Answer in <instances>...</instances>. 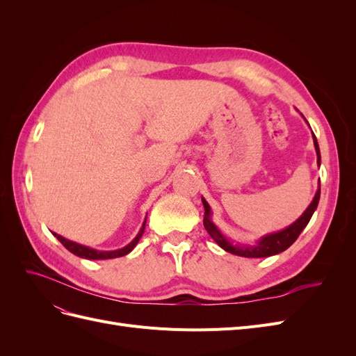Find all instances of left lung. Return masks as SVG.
Returning a JSON list of instances; mask_svg holds the SVG:
<instances>
[{
	"mask_svg": "<svg viewBox=\"0 0 356 356\" xmlns=\"http://www.w3.org/2000/svg\"><path fill=\"white\" fill-rule=\"evenodd\" d=\"M314 143H315L316 154H318V165H319L321 163V153H319V145H318L315 135H314ZM319 196H321V186L316 191L314 202L309 204V208L305 211V213L301 215V217L294 224H291L288 229H285L282 232L264 236V238L260 242H258L257 246H233L229 241H225L224 236L217 230V227H215L213 222L211 221V218H209L211 217V208H209L208 202L204 199H202L203 207H204L203 225H204V229H207V232L211 234V238L215 242H217L222 248V250H225L230 254L239 255V257H248V258L270 257V255H275V254H279V252L288 250V248L297 241L300 233L303 232V229L309 224L312 215H314V212L318 207V203H319Z\"/></svg>",
	"mask_w": 356,
	"mask_h": 356,
	"instance_id": "left-lung-1",
	"label": "left lung"
}]
</instances>
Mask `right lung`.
I'll return each mask as SVG.
<instances>
[{
    "label": "right lung",
    "mask_w": 356,
    "mask_h": 356,
    "mask_svg": "<svg viewBox=\"0 0 356 356\" xmlns=\"http://www.w3.org/2000/svg\"><path fill=\"white\" fill-rule=\"evenodd\" d=\"M144 229H145V222H144V225H143V229L139 230L136 238H135L131 243H129L127 246L122 248V250H117V251H96V250H92V248H88V246H83V245H79V243H75V242H71V241H68V239H65V238H62V236H59V234H56V233H53V234L56 236L58 241H59L63 246H65L68 251H71L72 254H75L77 257L88 258V260H106V258L123 257V255L131 252V251L134 250V248L136 246V243L139 242V239L143 238Z\"/></svg>",
    "instance_id": "obj_1"
}]
</instances>
